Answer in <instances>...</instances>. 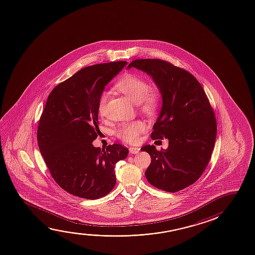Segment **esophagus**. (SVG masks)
<instances>
[{"instance_id": "esophagus-1", "label": "esophagus", "mask_w": 255, "mask_h": 255, "mask_svg": "<svg viewBox=\"0 0 255 255\" xmlns=\"http://www.w3.org/2000/svg\"><path fill=\"white\" fill-rule=\"evenodd\" d=\"M129 153H134V154H137L139 152V148H137V147H134V146H131V147H129Z\"/></svg>"}]
</instances>
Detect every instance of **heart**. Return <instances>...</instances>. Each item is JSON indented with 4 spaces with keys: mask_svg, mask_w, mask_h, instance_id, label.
<instances>
[{
    "mask_svg": "<svg viewBox=\"0 0 255 255\" xmlns=\"http://www.w3.org/2000/svg\"><path fill=\"white\" fill-rule=\"evenodd\" d=\"M116 88L126 95L129 100L137 103L138 108L144 113L153 115L155 113L160 104L161 98L156 92L150 90L149 83L141 77L136 74H127L120 79ZM110 98L108 92H103L98 101V112L101 116L105 114L107 102ZM145 125L140 121L124 123L118 126L115 134L123 141L127 143H136L138 140L139 135L144 131Z\"/></svg>",
    "mask_w": 255,
    "mask_h": 255,
    "instance_id": "obj_1",
    "label": "heart"
}]
</instances>
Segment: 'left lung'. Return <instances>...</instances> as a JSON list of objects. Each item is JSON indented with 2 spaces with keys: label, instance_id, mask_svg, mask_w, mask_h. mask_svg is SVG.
Segmentation results:
<instances>
[{
  "label": "left lung",
  "instance_id": "obj_1",
  "mask_svg": "<svg viewBox=\"0 0 255 255\" xmlns=\"http://www.w3.org/2000/svg\"><path fill=\"white\" fill-rule=\"evenodd\" d=\"M153 78L162 97L151 137L169 139L167 149L142 147L151 156L146 179L154 187L176 192L194 184L211 158L216 142V116L208 96L189 71L160 59H137L128 65Z\"/></svg>",
  "mask_w": 255,
  "mask_h": 255
}]
</instances>
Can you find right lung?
Listing matches in <instances>:
<instances>
[{"label": "right lung", "instance_id": "obj_1", "mask_svg": "<svg viewBox=\"0 0 255 255\" xmlns=\"http://www.w3.org/2000/svg\"><path fill=\"white\" fill-rule=\"evenodd\" d=\"M126 64L100 63L78 71L52 90L39 118L37 140L41 155L54 180L75 196H106L117 183L115 165L129 153L116 143L102 150L93 145L100 131L99 97Z\"/></svg>", "mask_w": 255, "mask_h": 255}]
</instances>
